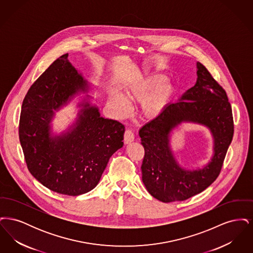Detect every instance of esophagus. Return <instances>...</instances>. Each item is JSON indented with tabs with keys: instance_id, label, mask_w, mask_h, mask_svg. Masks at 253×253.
<instances>
[{
	"instance_id": "34e87169",
	"label": "esophagus",
	"mask_w": 253,
	"mask_h": 253,
	"mask_svg": "<svg viewBox=\"0 0 253 253\" xmlns=\"http://www.w3.org/2000/svg\"><path fill=\"white\" fill-rule=\"evenodd\" d=\"M133 139H134V134H133L132 130L127 129L124 132V142H125V144L131 143L133 141Z\"/></svg>"
}]
</instances>
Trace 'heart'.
Returning a JSON list of instances; mask_svg holds the SVG:
<instances>
[{
	"instance_id": "heart-1",
	"label": "heart",
	"mask_w": 253,
	"mask_h": 253,
	"mask_svg": "<svg viewBox=\"0 0 253 253\" xmlns=\"http://www.w3.org/2000/svg\"><path fill=\"white\" fill-rule=\"evenodd\" d=\"M162 74L137 73L124 86V95L111 91L109 98L121 117L131 111V103L141 102V112L146 119L156 120L162 116L175 96L176 87Z\"/></svg>"
}]
</instances>
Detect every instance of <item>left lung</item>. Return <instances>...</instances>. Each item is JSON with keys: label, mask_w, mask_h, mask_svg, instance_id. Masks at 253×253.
Listing matches in <instances>:
<instances>
[{"label": "left lung", "mask_w": 253, "mask_h": 253, "mask_svg": "<svg viewBox=\"0 0 253 253\" xmlns=\"http://www.w3.org/2000/svg\"><path fill=\"white\" fill-rule=\"evenodd\" d=\"M197 80L162 116L139 130L145 156L141 165L147 191L157 200L183 201L203 192L220 173L233 136V118L228 96L211 73L196 63ZM183 122L207 126L214 138V155L203 169L181 168L170 148V133Z\"/></svg>", "instance_id": "8db88e82"}]
</instances>
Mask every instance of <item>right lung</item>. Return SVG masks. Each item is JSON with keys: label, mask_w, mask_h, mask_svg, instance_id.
<instances>
[{"label": "right lung", "mask_w": 253, "mask_h": 253, "mask_svg": "<svg viewBox=\"0 0 253 253\" xmlns=\"http://www.w3.org/2000/svg\"><path fill=\"white\" fill-rule=\"evenodd\" d=\"M64 54L31 85L22 105L19 137L30 173L49 190L71 196L92 191L109 159L123 146L125 127L104 119L86 95L67 131L52 132L55 111L90 84Z\"/></svg>", "instance_id": "right-lung-1"}]
</instances>
